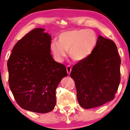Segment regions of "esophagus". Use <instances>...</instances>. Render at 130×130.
<instances>
[{
  "mask_svg": "<svg viewBox=\"0 0 130 130\" xmlns=\"http://www.w3.org/2000/svg\"><path fill=\"white\" fill-rule=\"evenodd\" d=\"M71 67L70 65H68V66L67 67V73H68V75L70 74V73L71 71Z\"/></svg>",
  "mask_w": 130,
  "mask_h": 130,
  "instance_id": "esophagus-1",
  "label": "esophagus"
}]
</instances>
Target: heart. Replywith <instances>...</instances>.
Here are the masks:
<instances>
[{
  "label": "heart",
  "mask_w": 130,
  "mask_h": 130,
  "mask_svg": "<svg viewBox=\"0 0 130 130\" xmlns=\"http://www.w3.org/2000/svg\"><path fill=\"white\" fill-rule=\"evenodd\" d=\"M96 44L97 37L94 31L73 29L59 34L58 41H52L50 50L57 62L62 61L68 50L71 58L76 61H82L92 53Z\"/></svg>",
  "instance_id": "1"
}]
</instances>
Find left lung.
Masks as SVG:
<instances>
[{"label":"left lung","mask_w":130,"mask_h":130,"mask_svg":"<svg viewBox=\"0 0 130 130\" xmlns=\"http://www.w3.org/2000/svg\"><path fill=\"white\" fill-rule=\"evenodd\" d=\"M120 65L115 43L99 36L92 53L74 65L70 73L82 107L95 108L114 99L121 81Z\"/></svg>","instance_id":"left-lung-1"}]
</instances>
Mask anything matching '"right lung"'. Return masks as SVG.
<instances>
[{"mask_svg":"<svg viewBox=\"0 0 130 130\" xmlns=\"http://www.w3.org/2000/svg\"><path fill=\"white\" fill-rule=\"evenodd\" d=\"M44 29L36 28L16 43L8 60L9 88L21 108L39 113L53 110L56 89L66 67L51 55L52 38Z\"/></svg>","mask_w":130,"mask_h":130,"instance_id":"obj_1","label":"right lung"}]
</instances>
